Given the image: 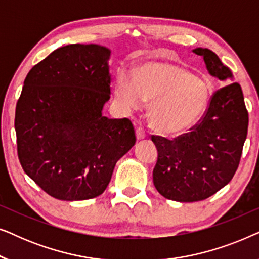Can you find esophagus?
Returning <instances> with one entry per match:
<instances>
[{
    "mask_svg": "<svg viewBox=\"0 0 259 259\" xmlns=\"http://www.w3.org/2000/svg\"><path fill=\"white\" fill-rule=\"evenodd\" d=\"M136 134H137V139H138V140L144 139V138L146 137V132H145V130L143 128V127H140V126L137 127Z\"/></svg>",
    "mask_w": 259,
    "mask_h": 259,
    "instance_id": "esophagus-1",
    "label": "esophagus"
}]
</instances>
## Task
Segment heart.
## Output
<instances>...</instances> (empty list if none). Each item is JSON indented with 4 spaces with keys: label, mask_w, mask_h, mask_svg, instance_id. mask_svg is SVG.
I'll return each mask as SVG.
<instances>
[{
    "label": "heart",
    "mask_w": 259,
    "mask_h": 259,
    "mask_svg": "<svg viewBox=\"0 0 259 259\" xmlns=\"http://www.w3.org/2000/svg\"><path fill=\"white\" fill-rule=\"evenodd\" d=\"M116 95L127 108H138L145 100H152V127L162 136L178 137L203 119L211 90L203 77L182 66L147 62L134 75L119 74Z\"/></svg>",
    "instance_id": "1"
}]
</instances>
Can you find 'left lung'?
I'll return each instance as SVG.
<instances>
[{"label":"left lung","instance_id":"obj_1","mask_svg":"<svg viewBox=\"0 0 259 259\" xmlns=\"http://www.w3.org/2000/svg\"><path fill=\"white\" fill-rule=\"evenodd\" d=\"M203 56L211 76L233 81L229 67L207 48H194ZM247 114L240 84L232 82L212 95L201 121L192 132L168 140L152 137L158 150L153 169L155 189L166 199L191 203L204 200L228 185L239 165L247 136Z\"/></svg>","mask_w":259,"mask_h":259}]
</instances>
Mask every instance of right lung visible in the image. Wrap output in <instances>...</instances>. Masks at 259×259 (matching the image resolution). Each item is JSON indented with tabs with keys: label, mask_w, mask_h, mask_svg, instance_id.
I'll return each mask as SVG.
<instances>
[{
	"label": "right lung",
	"mask_w": 259,
	"mask_h": 259,
	"mask_svg": "<svg viewBox=\"0 0 259 259\" xmlns=\"http://www.w3.org/2000/svg\"><path fill=\"white\" fill-rule=\"evenodd\" d=\"M111 51L100 45L55 49L27 74L15 112L23 171L60 200L104 193L136 144L131 120L102 114L111 98Z\"/></svg>",
	"instance_id": "right-lung-1"
}]
</instances>
